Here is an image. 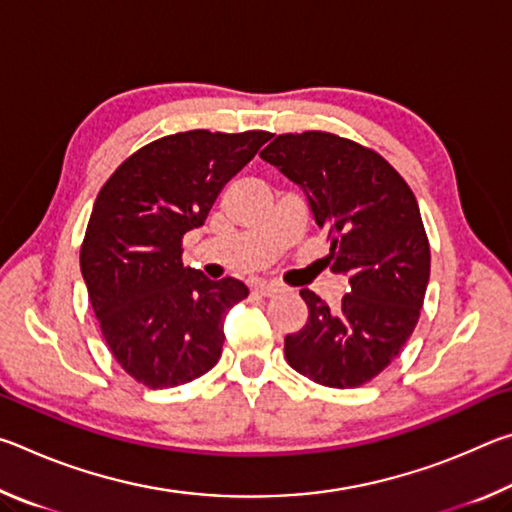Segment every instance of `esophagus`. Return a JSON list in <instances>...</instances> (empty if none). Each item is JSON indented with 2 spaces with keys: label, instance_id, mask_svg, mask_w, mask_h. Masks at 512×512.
Returning <instances> with one entry per match:
<instances>
[{
  "label": "esophagus",
  "instance_id": "34e87169",
  "mask_svg": "<svg viewBox=\"0 0 512 512\" xmlns=\"http://www.w3.org/2000/svg\"><path fill=\"white\" fill-rule=\"evenodd\" d=\"M255 291L264 298H275V296H280V293H284V287L277 282H257Z\"/></svg>",
  "mask_w": 512,
  "mask_h": 512
}]
</instances>
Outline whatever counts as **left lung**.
<instances>
[{"label": "left lung", "instance_id": "8db88e82", "mask_svg": "<svg viewBox=\"0 0 512 512\" xmlns=\"http://www.w3.org/2000/svg\"><path fill=\"white\" fill-rule=\"evenodd\" d=\"M305 189L327 230L329 268L350 293L332 311L302 289L309 318L284 339L289 366L316 384L357 388L391 366L418 325L431 250L406 180L377 151L334 133H284L259 153Z\"/></svg>", "mask_w": 512, "mask_h": 512}]
</instances>
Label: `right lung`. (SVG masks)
I'll use <instances>...</instances> for the list:
<instances>
[{"mask_svg": "<svg viewBox=\"0 0 512 512\" xmlns=\"http://www.w3.org/2000/svg\"><path fill=\"white\" fill-rule=\"evenodd\" d=\"M268 140L266 131L167 135L128 155L101 187L81 273L112 357L140 384H187L219 361L223 318L248 287L185 266L183 237Z\"/></svg>", "mask_w": 512, "mask_h": 512, "instance_id": "right-lung-1", "label": "right lung"}]
</instances>
